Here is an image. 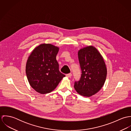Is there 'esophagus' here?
Returning <instances> with one entry per match:
<instances>
[{
  "instance_id": "34e87169",
  "label": "esophagus",
  "mask_w": 131,
  "mask_h": 131,
  "mask_svg": "<svg viewBox=\"0 0 131 131\" xmlns=\"http://www.w3.org/2000/svg\"><path fill=\"white\" fill-rule=\"evenodd\" d=\"M66 75H67V77H68V78H71V77H72V74L71 73H69V74H67Z\"/></svg>"
}]
</instances>
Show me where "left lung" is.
Returning a JSON list of instances; mask_svg holds the SVG:
<instances>
[{
	"instance_id": "8db88e82",
	"label": "left lung",
	"mask_w": 131,
	"mask_h": 131,
	"mask_svg": "<svg viewBox=\"0 0 131 131\" xmlns=\"http://www.w3.org/2000/svg\"><path fill=\"white\" fill-rule=\"evenodd\" d=\"M78 58L82 71L80 79L75 81V91L82 96L90 97L97 93L103 87L107 75L104 59L92 46L81 49Z\"/></svg>"
}]
</instances>
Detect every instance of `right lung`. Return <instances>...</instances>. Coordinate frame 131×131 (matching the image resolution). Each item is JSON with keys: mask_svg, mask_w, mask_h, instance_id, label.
<instances>
[{"mask_svg": "<svg viewBox=\"0 0 131 131\" xmlns=\"http://www.w3.org/2000/svg\"><path fill=\"white\" fill-rule=\"evenodd\" d=\"M59 48L50 44L36 47L28 57L26 73L31 86L38 93H49L66 75L59 71L56 56Z\"/></svg>", "mask_w": 131, "mask_h": 131, "instance_id": "1", "label": "right lung"}]
</instances>
